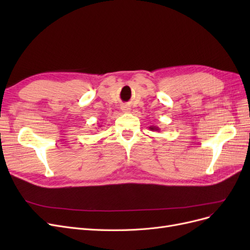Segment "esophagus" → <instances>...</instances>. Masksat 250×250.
Returning <instances> with one entry per match:
<instances>
[{
  "mask_svg": "<svg viewBox=\"0 0 250 250\" xmlns=\"http://www.w3.org/2000/svg\"><path fill=\"white\" fill-rule=\"evenodd\" d=\"M121 109H122L123 112H130V110H131L129 105H123V106L121 107Z\"/></svg>",
  "mask_w": 250,
  "mask_h": 250,
  "instance_id": "34e87169",
  "label": "esophagus"
}]
</instances>
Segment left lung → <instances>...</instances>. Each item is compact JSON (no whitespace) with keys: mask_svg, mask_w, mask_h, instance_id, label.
I'll use <instances>...</instances> for the list:
<instances>
[{"mask_svg":"<svg viewBox=\"0 0 250 250\" xmlns=\"http://www.w3.org/2000/svg\"><path fill=\"white\" fill-rule=\"evenodd\" d=\"M149 128H150V130H152V131H160V128L156 126H150Z\"/></svg>","mask_w":250,"mask_h":250,"instance_id":"obj_1","label":"left lung"}]
</instances>
